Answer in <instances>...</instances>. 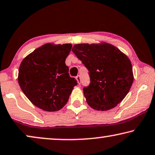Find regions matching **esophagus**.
Masks as SVG:
<instances>
[{
    "label": "esophagus",
    "instance_id": "1",
    "mask_svg": "<svg viewBox=\"0 0 155 155\" xmlns=\"http://www.w3.org/2000/svg\"><path fill=\"white\" fill-rule=\"evenodd\" d=\"M76 78H77V81H78V84H80V83H81V77H80V75L77 76V77H76Z\"/></svg>",
    "mask_w": 155,
    "mask_h": 155
}]
</instances>
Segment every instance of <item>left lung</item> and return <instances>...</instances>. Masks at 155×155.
Returning a JSON list of instances; mask_svg holds the SVG:
<instances>
[{
	"mask_svg": "<svg viewBox=\"0 0 155 155\" xmlns=\"http://www.w3.org/2000/svg\"><path fill=\"white\" fill-rule=\"evenodd\" d=\"M72 52L88 70L90 84L83 88L88 105L106 111L120 103L134 81L128 57L108 43L77 44Z\"/></svg>",
	"mask_w": 155,
	"mask_h": 155,
	"instance_id": "8db88e82",
	"label": "left lung"
}]
</instances>
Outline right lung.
<instances>
[{
    "mask_svg": "<svg viewBox=\"0 0 155 155\" xmlns=\"http://www.w3.org/2000/svg\"><path fill=\"white\" fill-rule=\"evenodd\" d=\"M72 45L48 43L29 54L19 68V86L35 106L48 112L62 109L78 84L65 60Z\"/></svg>",
    "mask_w": 155,
    "mask_h": 155,
    "instance_id": "right-lung-1",
    "label": "right lung"
}]
</instances>
